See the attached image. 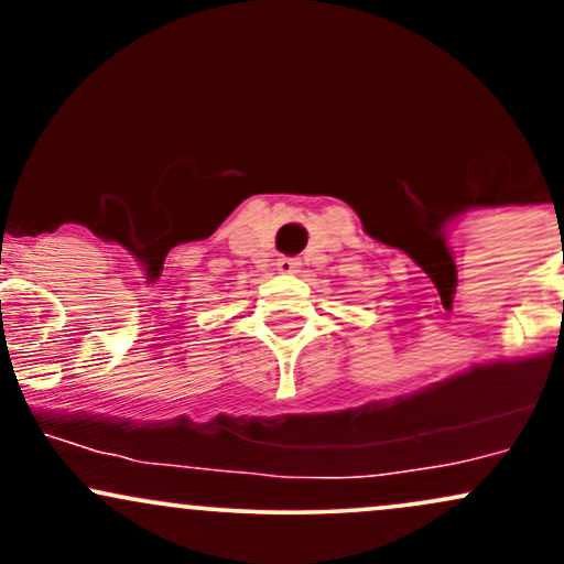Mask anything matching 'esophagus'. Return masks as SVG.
<instances>
[{
  "instance_id": "obj_1",
  "label": "esophagus",
  "mask_w": 564,
  "mask_h": 564,
  "mask_svg": "<svg viewBox=\"0 0 564 564\" xmlns=\"http://www.w3.org/2000/svg\"><path fill=\"white\" fill-rule=\"evenodd\" d=\"M275 268H278V273H296V268H300V262L296 260H291V257H281V260L275 262Z\"/></svg>"
}]
</instances>
